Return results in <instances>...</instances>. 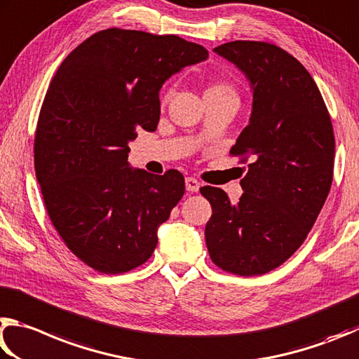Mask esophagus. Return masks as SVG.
I'll return each instance as SVG.
<instances>
[{
    "label": "esophagus",
    "mask_w": 359,
    "mask_h": 359,
    "mask_svg": "<svg viewBox=\"0 0 359 359\" xmlns=\"http://www.w3.org/2000/svg\"><path fill=\"white\" fill-rule=\"evenodd\" d=\"M186 189L189 192H198L200 189V183L196 180V178H186Z\"/></svg>",
    "instance_id": "1"
}]
</instances>
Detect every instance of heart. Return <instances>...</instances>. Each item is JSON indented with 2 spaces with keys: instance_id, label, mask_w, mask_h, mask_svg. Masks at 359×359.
<instances>
[{
  "instance_id": "1",
  "label": "heart",
  "mask_w": 359,
  "mask_h": 359,
  "mask_svg": "<svg viewBox=\"0 0 359 359\" xmlns=\"http://www.w3.org/2000/svg\"><path fill=\"white\" fill-rule=\"evenodd\" d=\"M205 94H212V96H236L233 88H231L229 83H225V81H216V83H211L208 86V90L205 91ZM165 97H168V94Z\"/></svg>"
}]
</instances>
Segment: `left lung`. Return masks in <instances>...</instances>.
I'll use <instances>...</instances> for the list:
<instances>
[{
    "label": "left lung",
    "mask_w": 359,
    "mask_h": 359,
    "mask_svg": "<svg viewBox=\"0 0 359 359\" xmlns=\"http://www.w3.org/2000/svg\"><path fill=\"white\" fill-rule=\"evenodd\" d=\"M215 52L249 80L252 111L230 153L249 156L252 163L238 203L219 187L200 189L212 208L206 248L224 271L265 274L297 252L328 197L331 118L311 74L280 47L233 41Z\"/></svg>",
    "instance_id": "8db88e82"
}]
</instances>
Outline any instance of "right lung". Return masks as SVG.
<instances>
[{"instance_id": "obj_1", "label": "right lung", "mask_w": 359, "mask_h": 359, "mask_svg": "<svg viewBox=\"0 0 359 359\" xmlns=\"http://www.w3.org/2000/svg\"><path fill=\"white\" fill-rule=\"evenodd\" d=\"M206 58L208 50L178 36L110 28L81 42L56 71L37 121L36 178L53 227L96 271L143 265L184 196L178 170L132 168L129 142L156 130L165 80Z\"/></svg>"}]
</instances>
